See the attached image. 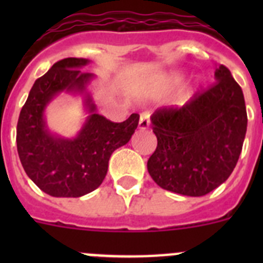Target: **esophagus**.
<instances>
[{
  "label": "esophagus",
  "mask_w": 263,
  "mask_h": 263,
  "mask_svg": "<svg viewBox=\"0 0 263 263\" xmlns=\"http://www.w3.org/2000/svg\"><path fill=\"white\" fill-rule=\"evenodd\" d=\"M150 126V115L148 113H142L141 117H139V122H138V127L141 130H145Z\"/></svg>",
  "instance_id": "34e87169"
}]
</instances>
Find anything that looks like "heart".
<instances>
[{
  "label": "heart",
  "instance_id": "heart-1",
  "mask_svg": "<svg viewBox=\"0 0 263 263\" xmlns=\"http://www.w3.org/2000/svg\"><path fill=\"white\" fill-rule=\"evenodd\" d=\"M178 79H179V76H178V75H174V76H173V80H174V81L178 80Z\"/></svg>",
  "mask_w": 263,
  "mask_h": 263
}]
</instances>
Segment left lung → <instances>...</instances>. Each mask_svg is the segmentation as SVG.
I'll list each match as a JSON object with an SVG mask.
<instances>
[{"instance_id":"obj_1","label":"left lung","mask_w":263,"mask_h":263,"mask_svg":"<svg viewBox=\"0 0 263 263\" xmlns=\"http://www.w3.org/2000/svg\"><path fill=\"white\" fill-rule=\"evenodd\" d=\"M216 84L182 108L158 109L150 117L158 146L147 171L159 187L204 196L231 176L248 126L245 99L231 71L220 64Z\"/></svg>"}]
</instances>
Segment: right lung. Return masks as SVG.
I'll use <instances>...</instances> for the list:
<instances>
[{
  "instance_id": "1",
  "label": "right lung",
  "mask_w": 263,
  "mask_h": 263,
  "mask_svg": "<svg viewBox=\"0 0 263 263\" xmlns=\"http://www.w3.org/2000/svg\"><path fill=\"white\" fill-rule=\"evenodd\" d=\"M90 60H59L36 79L17 124V150L25 173L42 191L53 197H80L95 191L105 179L109 158L126 145L138 126L133 113L116 124L97 113L89 85L96 79L80 69ZM62 93L81 97L87 118L75 137L53 134L45 109Z\"/></svg>"
}]
</instances>
